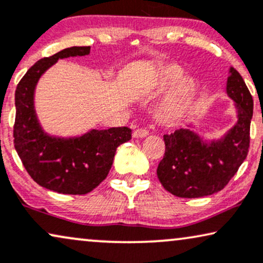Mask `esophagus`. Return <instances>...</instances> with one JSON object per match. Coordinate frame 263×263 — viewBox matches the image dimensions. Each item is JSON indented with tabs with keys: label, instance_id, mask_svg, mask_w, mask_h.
I'll return each mask as SVG.
<instances>
[{
	"label": "esophagus",
	"instance_id": "obj_1",
	"mask_svg": "<svg viewBox=\"0 0 263 263\" xmlns=\"http://www.w3.org/2000/svg\"><path fill=\"white\" fill-rule=\"evenodd\" d=\"M149 135V131L147 128L142 127V128H137L136 131L134 132V136L136 138H143V137H147Z\"/></svg>",
	"mask_w": 263,
	"mask_h": 263
}]
</instances>
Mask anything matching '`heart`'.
I'll list each match as a JSON object with an SVG mask.
<instances>
[{
    "instance_id": "1",
    "label": "heart",
    "mask_w": 263,
    "mask_h": 263,
    "mask_svg": "<svg viewBox=\"0 0 263 263\" xmlns=\"http://www.w3.org/2000/svg\"><path fill=\"white\" fill-rule=\"evenodd\" d=\"M182 68L176 64L162 66L152 79V91L161 93L168 87L167 96L158 109L159 119L165 124H175L183 118L191 108L198 86L191 76H181Z\"/></svg>"
}]
</instances>
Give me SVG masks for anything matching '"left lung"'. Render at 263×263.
<instances>
[{
  "mask_svg": "<svg viewBox=\"0 0 263 263\" xmlns=\"http://www.w3.org/2000/svg\"><path fill=\"white\" fill-rule=\"evenodd\" d=\"M227 93L235 102L238 124L221 141L206 144L185 128L164 135L165 154L156 174L162 187L176 197L201 198L222 191L247 159L254 101L234 68H231Z\"/></svg>",
  "mask_w": 263,
  "mask_h": 263,
  "instance_id": "1",
  "label": "left lung"
}]
</instances>
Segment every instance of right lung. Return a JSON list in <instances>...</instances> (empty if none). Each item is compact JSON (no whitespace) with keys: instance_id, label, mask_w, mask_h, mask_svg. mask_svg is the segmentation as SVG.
<instances>
[{"instance_id":"obj_1","label":"right lung","mask_w":263,"mask_h":263,"mask_svg":"<svg viewBox=\"0 0 263 263\" xmlns=\"http://www.w3.org/2000/svg\"><path fill=\"white\" fill-rule=\"evenodd\" d=\"M88 47H70L40 59L15 89L13 142L25 170L36 183L62 194H87L107 177L116 148L131 139L128 127L93 129L80 138L57 139L43 134L34 110V88L58 59L86 55Z\"/></svg>"}]
</instances>
